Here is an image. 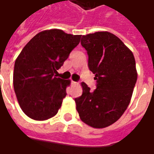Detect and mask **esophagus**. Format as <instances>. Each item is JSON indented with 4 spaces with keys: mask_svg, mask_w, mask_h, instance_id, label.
Instances as JSON below:
<instances>
[{
    "mask_svg": "<svg viewBox=\"0 0 154 154\" xmlns=\"http://www.w3.org/2000/svg\"><path fill=\"white\" fill-rule=\"evenodd\" d=\"M72 86H77V85H78V82H73V81H72Z\"/></svg>",
    "mask_w": 154,
    "mask_h": 154,
    "instance_id": "34e87169",
    "label": "esophagus"
}]
</instances>
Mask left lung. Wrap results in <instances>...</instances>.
I'll use <instances>...</instances> for the list:
<instances>
[{
  "mask_svg": "<svg viewBox=\"0 0 154 154\" xmlns=\"http://www.w3.org/2000/svg\"><path fill=\"white\" fill-rule=\"evenodd\" d=\"M81 44L87 51L88 67L95 74L97 88L82 82V95L75 98L80 119L91 127L110 126L129 106L137 81L134 54L110 32L82 35Z\"/></svg>",
  "mask_w": 154,
  "mask_h": 154,
  "instance_id": "left-lung-1",
  "label": "left lung"
}]
</instances>
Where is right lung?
I'll list each match as a JSON object with an SVG mask.
<instances>
[{"instance_id":"add662e5","label":"right lung","mask_w":154,"mask_h":154,"mask_svg":"<svg viewBox=\"0 0 154 154\" xmlns=\"http://www.w3.org/2000/svg\"><path fill=\"white\" fill-rule=\"evenodd\" d=\"M81 37L57 29L44 30L29 41L19 54L13 84L19 105L29 118L46 120L57 113L71 81L54 74L80 43Z\"/></svg>"}]
</instances>
